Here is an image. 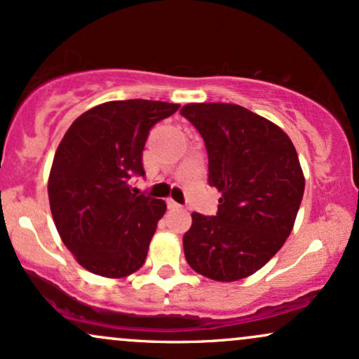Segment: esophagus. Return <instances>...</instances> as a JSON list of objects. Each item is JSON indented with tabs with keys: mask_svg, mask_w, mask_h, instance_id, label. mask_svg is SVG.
Here are the masks:
<instances>
[{
	"mask_svg": "<svg viewBox=\"0 0 359 359\" xmlns=\"http://www.w3.org/2000/svg\"><path fill=\"white\" fill-rule=\"evenodd\" d=\"M167 205H168V209H180V208H182V205H180L179 203H175L174 199H167Z\"/></svg>",
	"mask_w": 359,
	"mask_h": 359,
	"instance_id": "esophagus-1",
	"label": "esophagus"
}]
</instances>
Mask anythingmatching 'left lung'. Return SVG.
I'll use <instances>...</instances> for the list:
<instances>
[{
	"label": "left lung",
	"instance_id": "8db88e82",
	"mask_svg": "<svg viewBox=\"0 0 359 359\" xmlns=\"http://www.w3.org/2000/svg\"><path fill=\"white\" fill-rule=\"evenodd\" d=\"M180 113L204 138L209 185L221 192L216 216L192 212L185 259L216 282L250 277L282 248L302 203L306 179L294 143L238 104L191 102Z\"/></svg>",
	"mask_w": 359,
	"mask_h": 359
}]
</instances>
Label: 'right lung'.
<instances>
[{
	"label": "right lung",
	"instance_id": "add662e5",
	"mask_svg": "<svg viewBox=\"0 0 359 359\" xmlns=\"http://www.w3.org/2000/svg\"><path fill=\"white\" fill-rule=\"evenodd\" d=\"M180 104L108 101L82 113L57 147L48 201L60 240L90 273L123 278L145 263L165 201L137 196L128 184L145 175L148 131Z\"/></svg>",
	"mask_w": 359,
	"mask_h": 359
}]
</instances>
